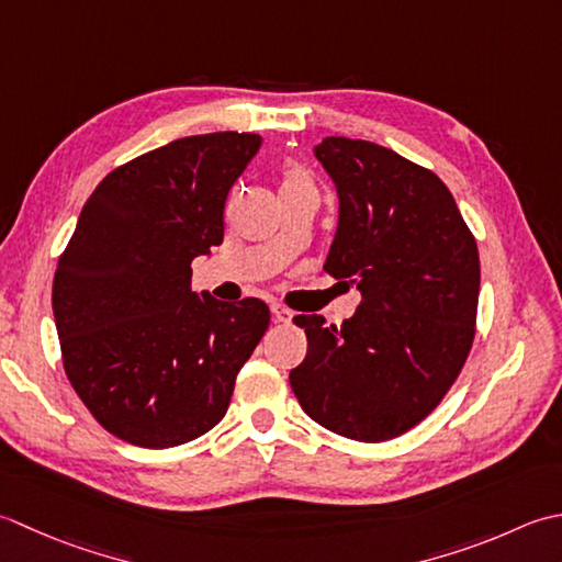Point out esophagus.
Here are the masks:
<instances>
[{
	"instance_id": "34e87169",
	"label": "esophagus",
	"mask_w": 562,
	"mask_h": 562,
	"mask_svg": "<svg viewBox=\"0 0 562 562\" xmlns=\"http://www.w3.org/2000/svg\"><path fill=\"white\" fill-rule=\"evenodd\" d=\"M271 315H273V319H277V323H291V319H293V313L285 311V307L279 305V303H271Z\"/></svg>"
}]
</instances>
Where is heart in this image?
Listing matches in <instances>:
<instances>
[{"instance_id": "1", "label": "heart", "mask_w": 562, "mask_h": 562, "mask_svg": "<svg viewBox=\"0 0 562 562\" xmlns=\"http://www.w3.org/2000/svg\"><path fill=\"white\" fill-rule=\"evenodd\" d=\"M307 184H311V179H307V175L301 167H291L285 171L283 187H307Z\"/></svg>"}]
</instances>
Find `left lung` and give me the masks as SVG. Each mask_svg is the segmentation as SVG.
Segmentation results:
<instances>
[{
    "mask_svg": "<svg viewBox=\"0 0 562 562\" xmlns=\"http://www.w3.org/2000/svg\"><path fill=\"white\" fill-rule=\"evenodd\" d=\"M313 153L339 199L325 271L363 301L341 327L295 317L307 353L289 381L317 425L387 441L419 425L463 369L475 337L477 245L429 169L335 135Z\"/></svg>",
    "mask_w": 562,
    "mask_h": 562,
    "instance_id": "8db88e82",
    "label": "left lung"
}]
</instances>
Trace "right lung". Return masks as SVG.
<instances>
[{
	"label": "right lung",
	"instance_id": "obj_1",
	"mask_svg": "<svg viewBox=\"0 0 562 562\" xmlns=\"http://www.w3.org/2000/svg\"><path fill=\"white\" fill-rule=\"evenodd\" d=\"M259 147L255 133L179 137L113 169L79 213L53 315L65 373L113 437L169 449L225 417L269 307L191 291V261L223 243L225 199Z\"/></svg>",
	"mask_w": 562,
	"mask_h": 562
}]
</instances>
